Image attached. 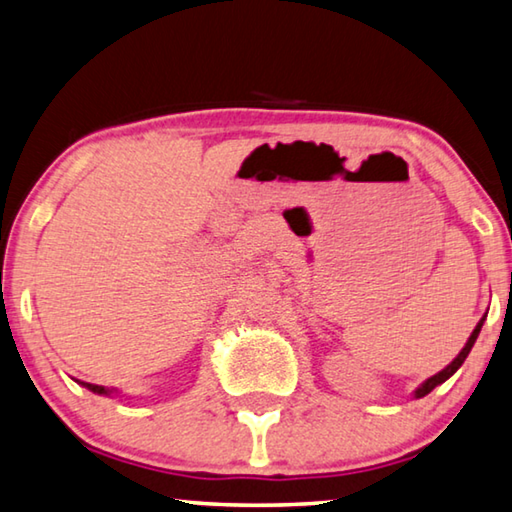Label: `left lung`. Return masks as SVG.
I'll return each instance as SVG.
<instances>
[{"label":"left lung","instance_id":"obj_1","mask_svg":"<svg viewBox=\"0 0 512 512\" xmlns=\"http://www.w3.org/2000/svg\"><path fill=\"white\" fill-rule=\"evenodd\" d=\"M486 315H488V312H486ZM483 321H486V317H481V321L477 324V328H474V330H472V335L468 337V342H465V346L461 348V353L454 357V362H452V364H447L443 371H438L436 375H432V378H429V380H425L423 384H420V387L414 391V398H423V396H427L429 391H434V389L438 387V384H443L447 378H452V375L461 369V364L465 362V357L470 355L474 342H477V337H479V333H481Z\"/></svg>","mask_w":512,"mask_h":512}]
</instances>
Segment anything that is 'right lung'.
Listing matches in <instances>:
<instances>
[{"label": "right lung", "instance_id": "obj_1", "mask_svg": "<svg viewBox=\"0 0 512 512\" xmlns=\"http://www.w3.org/2000/svg\"><path fill=\"white\" fill-rule=\"evenodd\" d=\"M80 384H83L85 389L98 393V396H110V393H114V391H116V389H105V387H98V384H89V382H80Z\"/></svg>", "mask_w": 512, "mask_h": 512}]
</instances>
